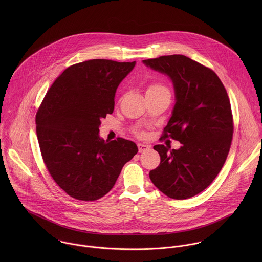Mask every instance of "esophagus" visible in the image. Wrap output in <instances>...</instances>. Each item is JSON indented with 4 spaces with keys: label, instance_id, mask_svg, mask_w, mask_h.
Returning <instances> with one entry per match:
<instances>
[{
    "label": "esophagus",
    "instance_id": "34e87169",
    "mask_svg": "<svg viewBox=\"0 0 262 262\" xmlns=\"http://www.w3.org/2000/svg\"><path fill=\"white\" fill-rule=\"evenodd\" d=\"M138 150L139 152H144L150 149V145H146V144H142V143H138Z\"/></svg>",
    "mask_w": 262,
    "mask_h": 262
}]
</instances>
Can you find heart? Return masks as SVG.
Segmentation results:
<instances>
[{"label": "heart", "instance_id": "b5f03b06", "mask_svg": "<svg viewBox=\"0 0 262 262\" xmlns=\"http://www.w3.org/2000/svg\"><path fill=\"white\" fill-rule=\"evenodd\" d=\"M159 91H167V90H166L165 86H163L160 83H151L149 86L147 88L146 93H149V92H159Z\"/></svg>", "mask_w": 262, "mask_h": 262}]
</instances>
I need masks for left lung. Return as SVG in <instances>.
Listing matches in <instances>:
<instances>
[{"instance_id": "1", "label": "left lung", "mask_w": 262, "mask_h": 262, "mask_svg": "<svg viewBox=\"0 0 262 262\" xmlns=\"http://www.w3.org/2000/svg\"><path fill=\"white\" fill-rule=\"evenodd\" d=\"M143 63L172 81L176 104L163 137L182 143L179 149L153 147L160 163L150 170V180L171 199L191 198L212 184L229 153L234 129L229 97L218 75L185 55H164Z\"/></svg>"}]
</instances>
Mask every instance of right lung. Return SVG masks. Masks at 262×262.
I'll list each match as a JSON object with an SVG mask.
<instances>
[{
    "label": "right lung",
    "mask_w": 262,
    "mask_h": 262,
    "mask_svg": "<svg viewBox=\"0 0 262 262\" xmlns=\"http://www.w3.org/2000/svg\"><path fill=\"white\" fill-rule=\"evenodd\" d=\"M135 64L109 59L74 64L55 79L38 109L43 161L54 182L76 200L107 194L138 152L130 140L108 142L99 135L101 120L114 111L118 85Z\"/></svg>",
    "instance_id": "obj_1"
}]
</instances>
